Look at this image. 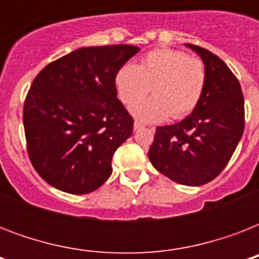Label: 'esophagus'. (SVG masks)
<instances>
[{"label":"esophagus","instance_id":"esophagus-1","mask_svg":"<svg viewBox=\"0 0 259 259\" xmlns=\"http://www.w3.org/2000/svg\"><path fill=\"white\" fill-rule=\"evenodd\" d=\"M141 127H144V125H142L141 122H134V130L141 129Z\"/></svg>","mask_w":259,"mask_h":259}]
</instances>
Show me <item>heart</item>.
<instances>
[{
  "label": "heart",
  "instance_id": "heart-1",
  "mask_svg": "<svg viewBox=\"0 0 259 259\" xmlns=\"http://www.w3.org/2000/svg\"><path fill=\"white\" fill-rule=\"evenodd\" d=\"M115 90L126 106L145 96L152 86L154 97L132 107V114L144 122L181 119L196 109L205 87V68L199 59L181 51H150L138 66L126 63L117 71Z\"/></svg>",
  "mask_w": 259,
  "mask_h": 259
}]
</instances>
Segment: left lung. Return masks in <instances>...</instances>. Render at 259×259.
Segmentation results:
<instances>
[{
	"label": "left lung",
	"mask_w": 259,
	"mask_h": 259,
	"mask_svg": "<svg viewBox=\"0 0 259 259\" xmlns=\"http://www.w3.org/2000/svg\"><path fill=\"white\" fill-rule=\"evenodd\" d=\"M205 68L204 93L196 109L179 123L158 126L148 156L152 165L175 183L207 184L225 169L245 129L241 84L212 52L185 44Z\"/></svg>",
	"instance_id": "1"
}]
</instances>
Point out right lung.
<instances>
[{
  "label": "right lung",
  "instance_id": "obj_1",
  "mask_svg": "<svg viewBox=\"0 0 259 259\" xmlns=\"http://www.w3.org/2000/svg\"><path fill=\"white\" fill-rule=\"evenodd\" d=\"M138 52L123 44L79 48L36 76L24 129L32 165L48 184L84 195L109 179L114 152L133 133L114 78Z\"/></svg>",
  "mask_w": 259,
  "mask_h": 259
}]
</instances>
